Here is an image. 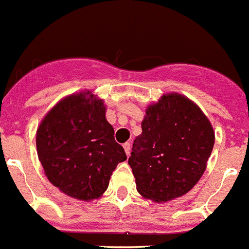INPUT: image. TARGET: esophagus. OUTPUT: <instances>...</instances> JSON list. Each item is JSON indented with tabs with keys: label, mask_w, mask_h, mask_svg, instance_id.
<instances>
[{
	"label": "esophagus",
	"mask_w": 249,
	"mask_h": 249,
	"mask_svg": "<svg viewBox=\"0 0 249 249\" xmlns=\"http://www.w3.org/2000/svg\"><path fill=\"white\" fill-rule=\"evenodd\" d=\"M123 149H124V152H126L127 156H130V153H131V144H130V142H126V144H123Z\"/></svg>",
	"instance_id": "obj_1"
}]
</instances>
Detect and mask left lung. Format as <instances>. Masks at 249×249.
<instances>
[{
	"mask_svg": "<svg viewBox=\"0 0 249 249\" xmlns=\"http://www.w3.org/2000/svg\"><path fill=\"white\" fill-rule=\"evenodd\" d=\"M128 164L139 194L157 203L184 196L199 181L214 144L202 109L178 92L148 105Z\"/></svg>",
	"mask_w": 249,
	"mask_h": 249,
	"instance_id": "8db88e82",
	"label": "left lung"
}]
</instances>
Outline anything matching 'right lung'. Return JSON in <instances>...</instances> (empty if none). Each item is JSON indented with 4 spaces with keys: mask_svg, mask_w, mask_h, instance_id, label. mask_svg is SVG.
<instances>
[{
    "mask_svg": "<svg viewBox=\"0 0 249 249\" xmlns=\"http://www.w3.org/2000/svg\"><path fill=\"white\" fill-rule=\"evenodd\" d=\"M105 113L103 99L81 91L53 105L37 128V154L46 178L71 198H100L117 164L127 159Z\"/></svg>",
    "mask_w": 249,
    "mask_h": 249,
    "instance_id": "right-lung-1",
    "label": "right lung"
}]
</instances>
